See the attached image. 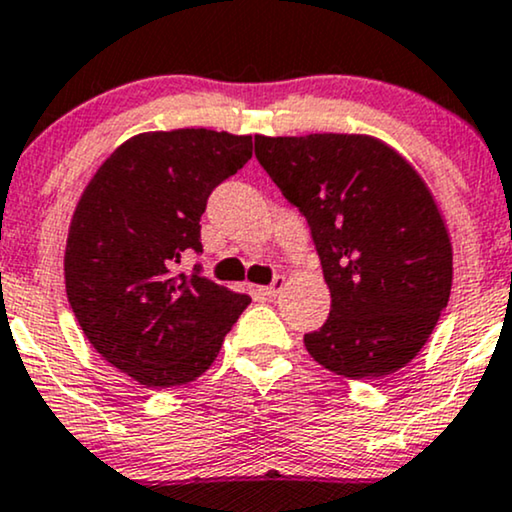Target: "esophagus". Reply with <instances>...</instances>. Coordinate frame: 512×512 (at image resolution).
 I'll return each instance as SVG.
<instances>
[{
    "label": "esophagus",
    "instance_id": "34e87169",
    "mask_svg": "<svg viewBox=\"0 0 512 512\" xmlns=\"http://www.w3.org/2000/svg\"><path fill=\"white\" fill-rule=\"evenodd\" d=\"M283 286H286V276H274L272 286H264L260 288L262 295H267V298H276L283 291Z\"/></svg>",
    "mask_w": 512,
    "mask_h": 512
}]
</instances>
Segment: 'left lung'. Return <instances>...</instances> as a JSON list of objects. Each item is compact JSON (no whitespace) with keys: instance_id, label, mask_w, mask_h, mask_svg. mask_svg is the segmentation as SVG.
<instances>
[{"instance_id":"left-lung-1","label":"left lung","mask_w":512,"mask_h":512,"mask_svg":"<svg viewBox=\"0 0 512 512\" xmlns=\"http://www.w3.org/2000/svg\"><path fill=\"white\" fill-rule=\"evenodd\" d=\"M255 157L307 219L331 291L307 353L348 379L408 365L453 283L451 240L420 174L369 135H255Z\"/></svg>"}]
</instances>
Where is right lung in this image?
Returning a JSON list of instances; mask_svg holds the SVG:
<instances>
[{
    "label": "right lung",
    "instance_id": "right-lung-1",
    "mask_svg": "<svg viewBox=\"0 0 512 512\" xmlns=\"http://www.w3.org/2000/svg\"><path fill=\"white\" fill-rule=\"evenodd\" d=\"M252 157L250 135L207 128L140 133L109 155L80 195L66 240V295L109 365L147 389L200 377L250 305L200 274L209 195Z\"/></svg>",
    "mask_w": 512,
    "mask_h": 512
}]
</instances>
